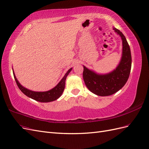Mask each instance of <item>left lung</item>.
<instances>
[{"label":"left lung","mask_w":149,"mask_h":149,"mask_svg":"<svg viewBox=\"0 0 149 149\" xmlns=\"http://www.w3.org/2000/svg\"><path fill=\"white\" fill-rule=\"evenodd\" d=\"M122 39V56L116 70L105 75H99L84 66L83 79L88 90L99 96H109L117 92L125 86L128 80L132 65L129 45L124 34L116 28H113Z\"/></svg>","instance_id":"1"}]
</instances>
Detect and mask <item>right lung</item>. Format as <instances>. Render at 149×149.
Listing matches in <instances>:
<instances>
[{"label":"right lung","instance_id":"obj_1","mask_svg":"<svg viewBox=\"0 0 149 149\" xmlns=\"http://www.w3.org/2000/svg\"><path fill=\"white\" fill-rule=\"evenodd\" d=\"M71 70L72 68L67 71L65 75L63 76L62 79L61 80V82H59L56 87L47 92H33L32 91L28 90V89L25 88V87L21 86L20 83L18 82L17 79H16L14 72L13 74L15 80L18 87L25 95H27V97H30V98H31L36 101L40 102H52L57 100L61 96L63 92V90H64L65 88L66 77L67 76L69 75Z\"/></svg>","mask_w":149,"mask_h":149}]
</instances>
